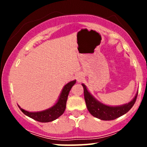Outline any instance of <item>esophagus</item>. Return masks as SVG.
<instances>
[{
    "instance_id": "34e87169",
    "label": "esophagus",
    "mask_w": 147,
    "mask_h": 147,
    "mask_svg": "<svg viewBox=\"0 0 147 147\" xmlns=\"http://www.w3.org/2000/svg\"><path fill=\"white\" fill-rule=\"evenodd\" d=\"M83 77L84 75L82 74H78V75H77V76H76V79H77V80L78 82H81L82 80V79H83Z\"/></svg>"
}]
</instances>
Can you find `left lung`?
<instances>
[{
	"label": "left lung",
	"mask_w": 147,
	"mask_h": 147,
	"mask_svg": "<svg viewBox=\"0 0 147 147\" xmlns=\"http://www.w3.org/2000/svg\"><path fill=\"white\" fill-rule=\"evenodd\" d=\"M82 85L84 88V99L88 110L93 117L101 120H113L126 114L134 105L138 92H136L135 97L129 103L119 106H109L97 100L89 92L85 84H82Z\"/></svg>",
	"instance_id": "obj_1"
}]
</instances>
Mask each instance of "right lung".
Wrapping results in <instances>:
<instances>
[{
    "label": "right lung",
    "mask_w": 147,
    "mask_h": 147,
    "mask_svg": "<svg viewBox=\"0 0 147 147\" xmlns=\"http://www.w3.org/2000/svg\"><path fill=\"white\" fill-rule=\"evenodd\" d=\"M75 83L76 80H73L65 84L62 88L57 102L48 109L41 111H36V112H30V111H25L22 109L18 104V106L25 115L28 116L34 120L40 122H52L59 117L65 111L69 92Z\"/></svg>",
    "instance_id": "right-lung-1"
}]
</instances>
